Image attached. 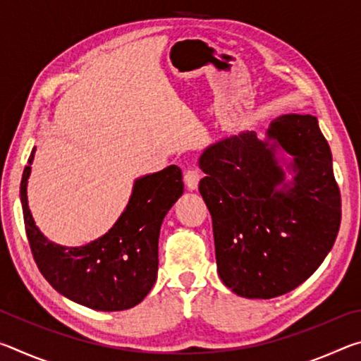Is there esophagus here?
I'll list each match as a JSON object with an SVG mask.
<instances>
[{
    "mask_svg": "<svg viewBox=\"0 0 361 361\" xmlns=\"http://www.w3.org/2000/svg\"><path fill=\"white\" fill-rule=\"evenodd\" d=\"M199 180H200V173L197 169H191L185 173V185L189 191H197Z\"/></svg>",
    "mask_w": 361,
    "mask_h": 361,
    "instance_id": "1",
    "label": "esophagus"
}]
</instances>
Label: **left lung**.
<instances>
[{
	"mask_svg": "<svg viewBox=\"0 0 361 361\" xmlns=\"http://www.w3.org/2000/svg\"><path fill=\"white\" fill-rule=\"evenodd\" d=\"M199 167L218 274L232 293L271 299L312 276L341 224L331 149L315 116H279L264 140L248 130L218 140Z\"/></svg>",
	"mask_w": 361,
	"mask_h": 361,
	"instance_id": "1",
	"label": "left lung"
}]
</instances>
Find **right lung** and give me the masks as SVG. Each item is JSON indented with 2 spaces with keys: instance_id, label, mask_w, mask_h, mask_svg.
<instances>
[{
  "instance_id": "1",
  "label": "right lung",
  "mask_w": 361,
  "mask_h": 361,
  "mask_svg": "<svg viewBox=\"0 0 361 361\" xmlns=\"http://www.w3.org/2000/svg\"><path fill=\"white\" fill-rule=\"evenodd\" d=\"M35 151L23 169L20 202L30 248L42 276L60 295L102 312L142 302L157 279L162 221L183 194L181 170L169 166L140 176L124 212L106 234L81 247H65L49 240L30 212L27 186Z\"/></svg>"
}]
</instances>
